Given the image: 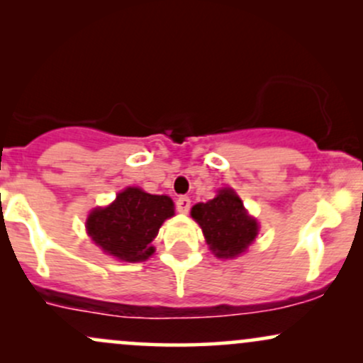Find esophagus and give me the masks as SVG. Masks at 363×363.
I'll return each instance as SVG.
<instances>
[{
    "mask_svg": "<svg viewBox=\"0 0 363 363\" xmlns=\"http://www.w3.org/2000/svg\"><path fill=\"white\" fill-rule=\"evenodd\" d=\"M176 208H177L179 213H187L191 208V199L187 198V196H181V198H177Z\"/></svg>",
    "mask_w": 363,
    "mask_h": 363,
    "instance_id": "34e87169",
    "label": "esophagus"
}]
</instances>
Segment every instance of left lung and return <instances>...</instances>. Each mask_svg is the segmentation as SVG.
<instances>
[{"label":"left lung","mask_w":363,"mask_h":363,"mask_svg":"<svg viewBox=\"0 0 363 363\" xmlns=\"http://www.w3.org/2000/svg\"><path fill=\"white\" fill-rule=\"evenodd\" d=\"M191 216L201 227L206 244L216 257H235L256 239L259 225L247 215L242 199L230 187H223L213 199L191 208Z\"/></svg>","instance_id":"left-lung-1"}]
</instances>
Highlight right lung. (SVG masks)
Returning a JSON list of instances; mask_svg holds the SVG:
<instances>
[{
    "label": "right lung",
    "instance_id": "add662e5",
    "mask_svg": "<svg viewBox=\"0 0 363 363\" xmlns=\"http://www.w3.org/2000/svg\"><path fill=\"white\" fill-rule=\"evenodd\" d=\"M174 216L169 196L126 187L106 208H95L86 218V232L104 252L121 261H147L155 247L152 240L165 220Z\"/></svg>",
    "mask_w": 363,
    "mask_h": 363
}]
</instances>
